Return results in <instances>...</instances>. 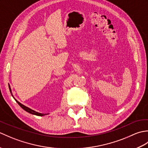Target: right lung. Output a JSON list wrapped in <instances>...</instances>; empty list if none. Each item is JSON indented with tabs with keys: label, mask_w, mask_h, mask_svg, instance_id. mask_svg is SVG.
<instances>
[{
	"label": "right lung",
	"mask_w": 148,
	"mask_h": 148,
	"mask_svg": "<svg viewBox=\"0 0 148 148\" xmlns=\"http://www.w3.org/2000/svg\"><path fill=\"white\" fill-rule=\"evenodd\" d=\"M9 90H10V92H11V95H12V97H13V98L14 99V97H13V95H12V91H11V87H10V85H9ZM14 100H16V102L18 103L19 106H20L22 109H24L25 111H26L27 112L30 113V114H34V115H36V116H45V115H46V114H44V113H40V112H36V111H34V110L31 109L30 108H28V107H27V106H25L23 105V104H22V103H21L20 102H19L16 99H14Z\"/></svg>",
	"instance_id": "add662e5"
}]
</instances>
